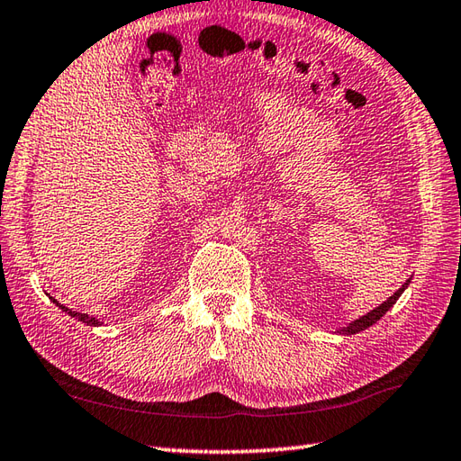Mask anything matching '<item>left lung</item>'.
I'll return each instance as SVG.
<instances>
[{"mask_svg": "<svg viewBox=\"0 0 461 461\" xmlns=\"http://www.w3.org/2000/svg\"><path fill=\"white\" fill-rule=\"evenodd\" d=\"M407 285H410V281H405V283L402 285V289L395 291V293L392 294V297H389L387 301L381 303L379 307H375L373 311H369L367 315H363V317H359L357 321H353V323H349L347 327H343L341 331H339V333H343V335H355V333H359V331H366V329H367V327H371V325H375L377 321H379L381 317H384L385 312L395 305V301H397L399 297H402V293L407 289Z\"/></svg>", "mask_w": 461, "mask_h": 461, "instance_id": "1", "label": "left lung"}]
</instances>
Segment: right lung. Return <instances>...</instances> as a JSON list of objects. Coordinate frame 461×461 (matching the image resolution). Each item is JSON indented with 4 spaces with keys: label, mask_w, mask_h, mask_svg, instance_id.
Wrapping results in <instances>:
<instances>
[{
    "label": "right lung",
    "mask_w": 461,
    "mask_h": 461,
    "mask_svg": "<svg viewBox=\"0 0 461 461\" xmlns=\"http://www.w3.org/2000/svg\"><path fill=\"white\" fill-rule=\"evenodd\" d=\"M51 299V297H50ZM56 303V305L62 309V311H66L69 317H74V319H77V321H82V323H86V325H90V327H95V325H100V321L95 319V317H90V315H86V312H77V311H72V309H68V307H64V305H59V303L56 301V299H51Z\"/></svg>",
    "instance_id": "add662e5"
}]
</instances>
